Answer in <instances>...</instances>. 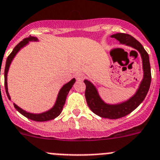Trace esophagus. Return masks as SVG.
<instances>
[{
  "mask_svg": "<svg viewBox=\"0 0 160 160\" xmlns=\"http://www.w3.org/2000/svg\"><path fill=\"white\" fill-rule=\"evenodd\" d=\"M76 79H77V80H78V81H81V80H83V77H84V76H83V73H81V72H78V73L76 74Z\"/></svg>",
  "mask_w": 160,
  "mask_h": 160,
  "instance_id": "obj_1",
  "label": "esophagus"
}]
</instances>
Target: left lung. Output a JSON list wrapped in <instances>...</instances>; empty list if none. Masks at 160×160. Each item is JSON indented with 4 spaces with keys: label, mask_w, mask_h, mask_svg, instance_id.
<instances>
[{
    "label": "left lung",
    "mask_w": 160,
    "mask_h": 160,
    "mask_svg": "<svg viewBox=\"0 0 160 160\" xmlns=\"http://www.w3.org/2000/svg\"><path fill=\"white\" fill-rule=\"evenodd\" d=\"M111 37L116 38L120 42V44H126L136 49L140 53L142 58L144 71V77L135 94L126 102L116 105H109L104 102L99 96L98 92L94 84L89 80H84L83 82L86 85L85 98L90 109L101 117L115 119L130 114L143 102L149 90L152 76L149 57L140 42H138L132 36L126 33H116L112 35Z\"/></svg>",
    "instance_id": "left-lung-1"
}]
</instances>
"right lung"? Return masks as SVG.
<instances>
[{
	"instance_id": "right-lung-1",
	"label": "right lung",
	"mask_w": 160,
	"mask_h": 160,
	"mask_svg": "<svg viewBox=\"0 0 160 160\" xmlns=\"http://www.w3.org/2000/svg\"><path fill=\"white\" fill-rule=\"evenodd\" d=\"M38 39L37 37H29L27 38H25L24 40L21 41V42L18 43L16 46L15 47V48L13 49L12 53L8 55L7 58V61H6V65H5V69H4V88H5L6 94H7L8 98L9 100H11L10 95L8 94V83H7V77H8V72L9 66H10L11 63H12V60H13L14 57L16 55V54L18 53V51L22 48L24 47L25 45L29 43V41H37ZM76 82L75 79H72L70 81L68 82L67 83L64 85L62 88H61V90L59 91L58 94V97H57L56 102H55V105L52 107L51 109H49L48 111L44 112L42 113H39V114H34V113H30L27 112L25 110L22 109L21 108L18 106L17 105H15L14 103V107L16 108L17 111L19 112L22 115H23L24 116H26V118L29 119H32L34 121L37 122H43V121H48V120H51V119H53L55 118H56L57 116H58L60 115V113L62 111L63 106L65 105V102H66V97H67V94L69 93V91H70V89L72 88V85L74 84V83Z\"/></svg>"
}]
</instances>
